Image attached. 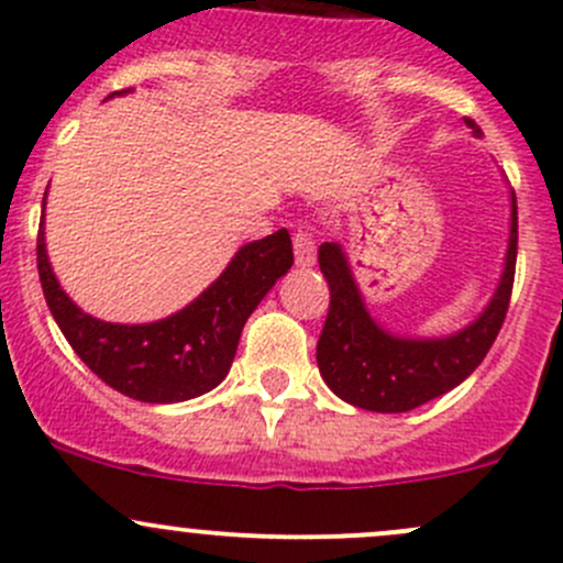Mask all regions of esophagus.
Listing matches in <instances>:
<instances>
[{
  "mask_svg": "<svg viewBox=\"0 0 563 563\" xmlns=\"http://www.w3.org/2000/svg\"><path fill=\"white\" fill-rule=\"evenodd\" d=\"M292 249H295V263L298 265H314L317 260V241L309 230H295L292 233Z\"/></svg>",
  "mask_w": 563,
  "mask_h": 563,
  "instance_id": "obj_1",
  "label": "esophagus"
}]
</instances>
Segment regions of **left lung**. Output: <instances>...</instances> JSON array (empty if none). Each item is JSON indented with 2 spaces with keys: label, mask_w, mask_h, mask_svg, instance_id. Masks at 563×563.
Masks as SVG:
<instances>
[{
  "label": "left lung",
  "mask_w": 563,
  "mask_h": 563,
  "mask_svg": "<svg viewBox=\"0 0 563 563\" xmlns=\"http://www.w3.org/2000/svg\"><path fill=\"white\" fill-rule=\"evenodd\" d=\"M474 132L479 126L472 119ZM320 271L330 287V306L317 341V366L330 390L346 404L371 411H409L444 396L483 363L494 346L509 298L518 260V202L512 197L507 265L494 300L477 322L450 339H398L368 317L339 243H322Z\"/></svg>",
  "instance_id": "obj_1"
}]
</instances>
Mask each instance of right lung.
<instances>
[{"mask_svg": "<svg viewBox=\"0 0 563 563\" xmlns=\"http://www.w3.org/2000/svg\"><path fill=\"white\" fill-rule=\"evenodd\" d=\"M289 268L292 241L279 230L246 243L228 271L178 314L152 324H113L84 314L67 298L51 271L43 228L37 233L45 303L75 355L113 390L146 404L189 401L213 390L228 376L249 314Z\"/></svg>", "mask_w": 563, "mask_h": 563, "instance_id": "1", "label": "right lung"}]
</instances>
